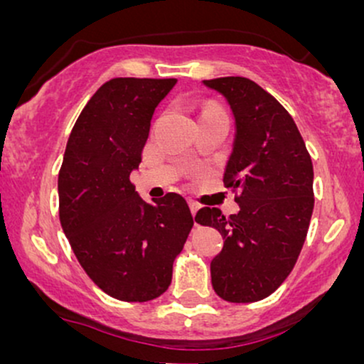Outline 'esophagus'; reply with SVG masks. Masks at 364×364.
Wrapping results in <instances>:
<instances>
[{
	"instance_id": "1",
	"label": "esophagus",
	"mask_w": 364,
	"mask_h": 364,
	"mask_svg": "<svg viewBox=\"0 0 364 364\" xmlns=\"http://www.w3.org/2000/svg\"><path fill=\"white\" fill-rule=\"evenodd\" d=\"M188 205H190V210H191V214H193V217L196 212L200 210V207H202L198 202H196V200H190V202H188Z\"/></svg>"
}]
</instances>
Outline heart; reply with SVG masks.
Here are the masks:
<instances>
[{"instance_id": "obj_1", "label": "heart", "mask_w": 364, "mask_h": 364, "mask_svg": "<svg viewBox=\"0 0 364 364\" xmlns=\"http://www.w3.org/2000/svg\"><path fill=\"white\" fill-rule=\"evenodd\" d=\"M215 112H224V111H220L219 107L208 106V107H205V109L202 111V116H205V114H215ZM202 116H200V118H202Z\"/></svg>"}]
</instances>
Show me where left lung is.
<instances>
[{
  "instance_id": "1",
  "label": "left lung",
  "mask_w": 364,
  "mask_h": 364,
  "mask_svg": "<svg viewBox=\"0 0 364 364\" xmlns=\"http://www.w3.org/2000/svg\"><path fill=\"white\" fill-rule=\"evenodd\" d=\"M223 94L236 121L224 185L240 191V212L203 207L195 220L224 237L210 263L214 291L229 303L267 298L286 281L313 214V164L301 133L281 102L245 77L203 80Z\"/></svg>"
}]
</instances>
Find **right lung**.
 <instances>
[{
	"mask_svg": "<svg viewBox=\"0 0 364 364\" xmlns=\"http://www.w3.org/2000/svg\"><path fill=\"white\" fill-rule=\"evenodd\" d=\"M176 78H112L95 92L70 133L58 176L61 228L87 275L111 298L156 299L193 228L186 200L144 202L129 181L150 119Z\"/></svg>",
	"mask_w": 364,
	"mask_h": 364,
	"instance_id": "right-lung-1",
	"label": "right lung"
}]
</instances>
